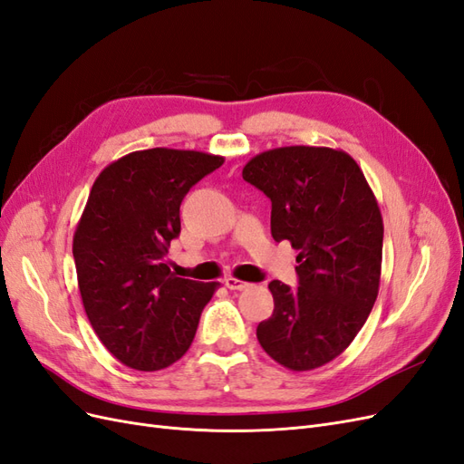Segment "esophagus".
I'll return each mask as SVG.
<instances>
[{"label":"esophagus","mask_w":464,"mask_h":464,"mask_svg":"<svg viewBox=\"0 0 464 464\" xmlns=\"http://www.w3.org/2000/svg\"><path fill=\"white\" fill-rule=\"evenodd\" d=\"M224 286H227L228 290H244V288H247L249 285L244 283V280H240V278L228 276V278H224Z\"/></svg>","instance_id":"obj_1"}]
</instances>
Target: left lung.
<instances>
[{
  "label": "left lung",
  "mask_w": 464,
  "mask_h": 464,
  "mask_svg": "<svg viewBox=\"0 0 464 464\" xmlns=\"http://www.w3.org/2000/svg\"><path fill=\"white\" fill-rule=\"evenodd\" d=\"M247 184L271 199V234L300 254L298 288L273 280L275 310L257 341L280 366L307 372L343 354L379 292L383 218L356 160L329 147H278L251 159Z\"/></svg>",
  "instance_id": "obj_1"
}]
</instances>
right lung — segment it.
<instances>
[{
  "label": "right lung",
  "instance_id": "1",
  "mask_svg": "<svg viewBox=\"0 0 464 464\" xmlns=\"http://www.w3.org/2000/svg\"><path fill=\"white\" fill-rule=\"evenodd\" d=\"M222 162L199 150H135L92 184L73 236L79 292L96 336L123 366L168 368L193 343L218 283L176 276L166 256L181 201Z\"/></svg>",
  "mask_w": 464,
  "mask_h": 464
}]
</instances>
